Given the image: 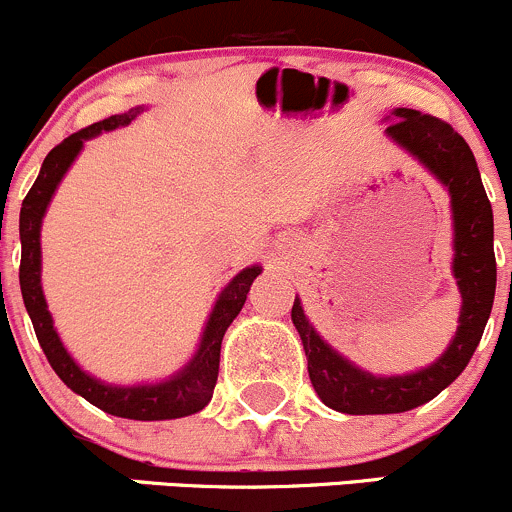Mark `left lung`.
<instances>
[{
  "label": "left lung",
  "mask_w": 512,
  "mask_h": 512,
  "mask_svg": "<svg viewBox=\"0 0 512 512\" xmlns=\"http://www.w3.org/2000/svg\"><path fill=\"white\" fill-rule=\"evenodd\" d=\"M386 136L415 158L449 192L452 207V276L461 293L459 327L447 351L430 366L403 376H376L364 371L327 344L307 320L295 298V329L307 356L312 388L327 408L346 415H393L430 403L456 381L481 342L496 295L493 210L469 144L442 119L398 107L386 117Z\"/></svg>",
  "instance_id": "left-lung-1"
}]
</instances>
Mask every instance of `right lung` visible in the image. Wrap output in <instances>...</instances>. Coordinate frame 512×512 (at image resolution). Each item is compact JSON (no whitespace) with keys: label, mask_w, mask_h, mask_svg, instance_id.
<instances>
[{"label":"right lung","mask_w":512,"mask_h":512,"mask_svg":"<svg viewBox=\"0 0 512 512\" xmlns=\"http://www.w3.org/2000/svg\"><path fill=\"white\" fill-rule=\"evenodd\" d=\"M144 107H134L124 114L102 119V122L87 126L78 134L68 136L63 144H58L43 161L41 173H38L34 188L29 190L26 200L21 202L19 214V236H21V268L19 283L21 295H24L26 312L34 322L38 344L46 354L48 364L58 373L60 381L73 393L82 395L87 403L100 408L109 415L126 417V420H175V417L195 415L212 400L214 386H217L219 373V351H222V339L229 324L244 307L246 295H249L251 283H254L261 266H249L229 280L227 288L219 293L214 302L210 317H207L205 329H202L200 344L192 359L173 376L163 378L156 383H134V386H117V383H104L100 378L82 371L78 361L70 356L65 344L60 342L56 327H53V315L48 312L46 295L41 285V224L46 217L48 205L56 195L60 180L65 178L75 158L80 156L85 141L95 139L104 131L122 129L129 126Z\"/></svg>","instance_id":"right-lung-1"}]
</instances>
